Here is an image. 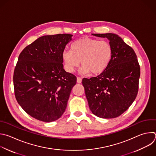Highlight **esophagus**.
Returning a JSON list of instances; mask_svg holds the SVG:
<instances>
[{"label": "esophagus", "mask_w": 156, "mask_h": 156, "mask_svg": "<svg viewBox=\"0 0 156 156\" xmlns=\"http://www.w3.org/2000/svg\"><path fill=\"white\" fill-rule=\"evenodd\" d=\"M81 81H82V78H80V77H79V76H78V77H77V83H81Z\"/></svg>", "instance_id": "34e87169"}]
</instances>
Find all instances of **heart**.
Listing matches in <instances>:
<instances>
[{"label":"heart","mask_w":156,"mask_h":156,"mask_svg":"<svg viewBox=\"0 0 156 156\" xmlns=\"http://www.w3.org/2000/svg\"><path fill=\"white\" fill-rule=\"evenodd\" d=\"M113 56V48L108 41L84 37L74 41L70 51H64L62 59L66 69L73 72L80 64L81 72L98 75L108 67Z\"/></svg>","instance_id":"b5f03b06"}]
</instances>
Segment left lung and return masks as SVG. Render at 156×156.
<instances>
[{
	"label": "left lung",
	"instance_id": "obj_1",
	"mask_svg": "<svg viewBox=\"0 0 156 156\" xmlns=\"http://www.w3.org/2000/svg\"><path fill=\"white\" fill-rule=\"evenodd\" d=\"M92 35L107 38L113 48V56L104 72L96 77L84 78L82 84L92 113L101 118H115L125 112L136 98L140 65L134 50L118 35Z\"/></svg>",
	"mask_w": 156,
	"mask_h": 156
}]
</instances>
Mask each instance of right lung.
Listing matches in <instances>:
<instances>
[{
  "label": "right lung",
  "instance_id": "right-lung-1",
  "mask_svg": "<svg viewBox=\"0 0 156 156\" xmlns=\"http://www.w3.org/2000/svg\"><path fill=\"white\" fill-rule=\"evenodd\" d=\"M72 35L39 37L20 53L13 74L16 99L30 116L46 122L64 113L76 77L64 69L62 53Z\"/></svg>",
  "mask_w": 156,
  "mask_h": 156
}]
</instances>
